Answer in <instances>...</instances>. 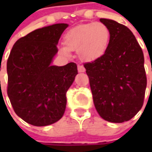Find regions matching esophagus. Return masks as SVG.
<instances>
[{"mask_svg": "<svg viewBox=\"0 0 152 152\" xmlns=\"http://www.w3.org/2000/svg\"><path fill=\"white\" fill-rule=\"evenodd\" d=\"M78 71H79V73H84V72H85V67L82 66V65H78Z\"/></svg>", "mask_w": 152, "mask_h": 152, "instance_id": "obj_1", "label": "esophagus"}]
</instances>
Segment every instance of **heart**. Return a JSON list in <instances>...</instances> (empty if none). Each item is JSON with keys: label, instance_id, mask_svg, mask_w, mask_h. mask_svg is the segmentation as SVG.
I'll return each mask as SVG.
<instances>
[{"label": "heart", "instance_id": "obj_1", "mask_svg": "<svg viewBox=\"0 0 152 152\" xmlns=\"http://www.w3.org/2000/svg\"><path fill=\"white\" fill-rule=\"evenodd\" d=\"M110 37V30L103 23L82 24L66 33L63 37L64 46L60 49V52L68 56L70 50H77L79 58L92 61L104 54Z\"/></svg>", "mask_w": 152, "mask_h": 152}]
</instances>
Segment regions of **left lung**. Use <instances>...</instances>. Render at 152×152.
Returning <instances> with one entry per match:
<instances>
[{
	"label": "left lung",
	"mask_w": 152,
	"mask_h": 152,
	"mask_svg": "<svg viewBox=\"0 0 152 152\" xmlns=\"http://www.w3.org/2000/svg\"><path fill=\"white\" fill-rule=\"evenodd\" d=\"M100 21L110 30L109 44L103 55L84 66L97 113L108 122L124 123L143 106L147 84L143 51L129 28Z\"/></svg>",
	"instance_id": "8db88e82"
}]
</instances>
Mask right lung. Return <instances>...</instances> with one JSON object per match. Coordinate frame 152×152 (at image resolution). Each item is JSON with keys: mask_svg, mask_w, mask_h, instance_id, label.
Returning a JSON list of instances; mask_svg holds the SVG:
<instances>
[{"mask_svg": "<svg viewBox=\"0 0 152 152\" xmlns=\"http://www.w3.org/2000/svg\"><path fill=\"white\" fill-rule=\"evenodd\" d=\"M67 23L44 27L16 41L7 62V96L16 114L34 126L52 124L63 116L67 90L77 65L51 66Z\"/></svg>", "mask_w": 152, "mask_h": 152, "instance_id": "obj_1", "label": "right lung"}]
</instances>
